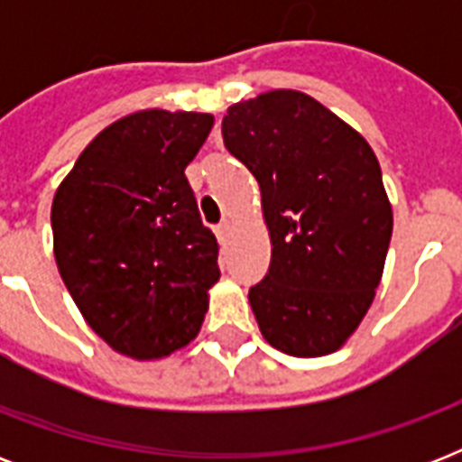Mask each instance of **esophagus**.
Returning a JSON list of instances; mask_svg holds the SVG:
<instances>
[{
	"label": "esophagus",
	"instance_id": "obj_1",
	"mask_svg": "<svg viewBox=\"0 0 462 462\" xmlns=\"http://www.w3.org/2000/svg\"><path fill=\"white\" fill-rule=\"evenodd\" d=\"M230 232H232V223H230V220H223V223H220L216 227L217 242H220V245H223V242H227V237H230Z\"/></svg>",
	"mask_w": 462,
	"mask_h": 462
}]
</instances>
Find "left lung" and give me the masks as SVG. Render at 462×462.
I'll list each match as a JSON object with an SVG mask.
<instances>
[{
    "label": "left lung",
    "mask_w": 462,
    "mask_h": 462,
    "mask_svg": "<svg viewBox=\"0 0 462 462\" xmlns=\"http://www.w3.org/2000/svg\"><path fill=\"white\" fill-rule=\"evenodd\" d=\"M225 148L261 189L271 268L249 290L261 336L292 357L340 350L379 288L393 208L357 129L302 90L227 107Z\"/></svg>",
    "instance_id": "obj_1"
}]
</instances>
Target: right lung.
Segmentation results:
<instances>
[{"instance_id": "1", "label": "right lung", "mask_w": 462, "mask_h": 462, "mask_svg": "<svg viewBox=\"0 0 462 462\" xmlns=\"http://www.w3.org/2000/svg\"><path fill=\"white\" fill-rule=\"evenodd\" d=\"M206 112L139 110L83 148L52 199L54 261L86 323L151 362L199 336L220 278L184 170L213 129Z\"/></svg>"}]
</instances>
